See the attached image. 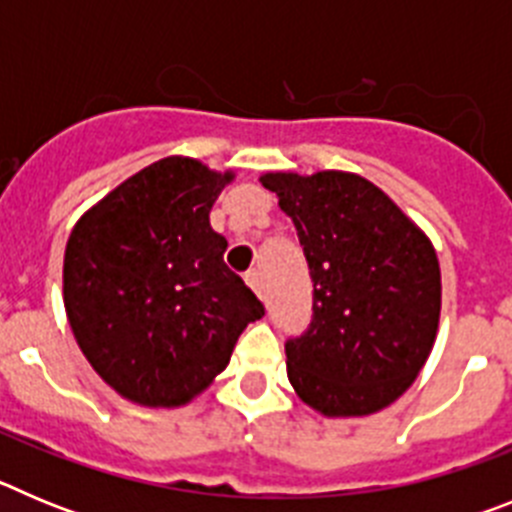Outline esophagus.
Returning a JSON list of instances; mask_svg holds the SVG:
<instances>
[{
    "instance_id": "1",
    "label": "esophagus",
    "mask_w": 512,
    "mask_h": 512,
    "mask_svg": "<svg viewBox=\"0 0 512 512\" xmlns=\"http://www.w3.org/2000/svg\"><path fill=\"white\" fill-rule=\"evenodd\" d=\"M246 282H248V287H251L253 292H256V295L261 297V300H264V277H261V271L259 269L248 271Z\"/></svg>"
}]
</instances>
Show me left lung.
I'll list each match as a JSON object with an SVG mask.
<instances>
[{
  "label": "left lung",
  "instance_id": "left-lung-1",
  "mask_svg": "<svg viewBox=\"0 0 512 512\" xmlns=\"http://www.w3.org/2000/svg\"><path fill=\"white\" fill-rule=\"evenodd\" d=\"M312 279V320L289 338L287 377L328 418H359L408 390L436 343L441 269L428 235L364 176L269 171Z\"/></svg>",
  "mask_w": 512,
  "mask_h": 512
}]
</instances>
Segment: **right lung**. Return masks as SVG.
<instances>
[{"mask_svg": "<svg viewBox=\"0 0 512 512\" xmlns=\"http://www.w3.org/2000/svg\"><path fill=\"white\" fill-rule=\"evenodd\" d=\"M233 171L161 158L79 217L63 256V305L81 354L117 395L179 408L228 366L264 305L225 266L210 210Z\"/></svg>", "mask_w": 512, "mask_h": 512, "instance_id": "1", "label": "right lung"}]
</instances>
